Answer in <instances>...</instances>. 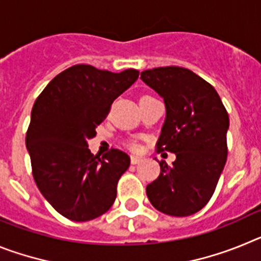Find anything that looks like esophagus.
<instances>
[{
    "instance_id": "esophagus-1",
    "label": "esophagus",
    "mask_w": 261,
    "mask_h": 261,
    "mask_svg": "<svg viewBox=\"0 0 261 261\" xmlns=\"http://www.w3.org/2000/svg\"><path fill=\"white\" fill-rule=\"evenodd\" d=\"M130 162H132V165H137V163L142 162V158H140V156L132 155V156H130Z\"/></svg>"
}]
</instances>
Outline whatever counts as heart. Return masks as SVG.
Instances as JSON below:
<instances>
[{"mask_svg": "<svg viewBox=\"0 0 261 261\" xmlns=\"http://www.w3.org/2000/svg\"><path fill=\"white\" fill-rule=\"evenodd\" d=\"M145 96H149V95H145ZM129 146H130V149H132V150H135V151L140 150V146H138L137 144H135V142H132V144L129 145Z\"/></svg>", "mask_w": 261, "mask_h": 261, "instance_id": "1", "label": "heart"}]
</instances>
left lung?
I'll list each match as a JSON object with an SVG mask.
<instances>
[{"instance_id":"obj_1","label":"left lung","mask_w":261,"mask_h":261,"mask_svg":"<svg viewBox=\"0 0 261 261\" xmlns=\"http://www.w3.org/2000/svg\"><path fill=\"white\" fill-rule=\"evenodd\" d=\"M141 80L162 96L166 120L156 151L175 153L168 166L146 187L156 211L187 217L212 199L227 159L229 114L213 86L192 70L163 66L141 71Z\"/></svg>"}]
</instances>
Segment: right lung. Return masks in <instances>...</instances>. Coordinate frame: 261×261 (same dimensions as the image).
I'll use <instances>...</instances> for the list:
<instances>
[{
    "label": "right lung",
    "instance_id": "1",
    "mask_svg": "<svg viewBox=\"0 0 261 261\" xmlns=\"http://www.w3.org/2000/svg\"><path fill=\"white\" fill-rule=\"evenodd\" d=\"M138 78L78 64L50 81L36 98L26 133L32 176L55 211L85 222L105 214L130 158L119 149L94 155L87 147L115 99Z\"/></svg>",
    "mask_w": 261,
    "mask_h": 261
}]
</instances>
